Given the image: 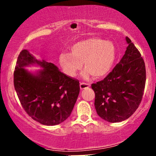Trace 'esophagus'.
I'll return each mask as SVG.
<instances>
[{"label":"esophagus","mask_w":156,"mask_h":156,"mask_svg":"<svg viewBox=\"0 0 156 156\" xmlns=\"http://www.w3.org/2000/svg\"><path fill=\"white\" fill-rule=\"evenodd\" d=\"M90 87V84L89 83H80V89H84L86 88H88Z\"/></svg>","instance_id":"1"}]
</instances>
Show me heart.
Returning <instances> with one entry per match:
<instances>
[{
	"mask_svg": "<svg viewBox=\"0 0 156 156\" xmlns=\"http://www.w3.org/2000/svg\"><path fill=\"white\" fill-rule=\"evenodd\" d=\"M70 53H61L58 57L60 66L69 77L76 76L84 64V78L91 75L100 78L108 74L116 58V48L112 42L98 38L78 41L69 48Z\"/></svg>",
	"mask_w": 156,
	"mask_h": 156,
	"instance_id": "b5f03b06",
	"label": "heart"
}]
</instances>
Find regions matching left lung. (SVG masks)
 I'll return each mask as SVG.
<instances>
[{
	"mask_svg": "<svg viewBox=\"0 0 156 156\" xmlns=\"http://www.w3.org/2000/svg\"><path fill=\"white\" fill-rule=\"evenodd\" d=\"M120 62L103 80L92 84L98 115L109 122L129 118L142 99L146 82L145 64L131 40Z\"/></svg>",
	"mask_w": 156,
	"mask_h": 156,
	"instance_id": "1",
	"label": "left lung"
}]
</instances>
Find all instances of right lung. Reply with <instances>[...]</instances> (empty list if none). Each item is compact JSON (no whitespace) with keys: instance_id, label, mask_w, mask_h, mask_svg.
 Segmentation results:
<instances>
[{"instance_id":"right-lung-1","label":"right lung","mask_w":156,"mask_h":156,"mask_svg":"<svg viewBox=\"0 0 156 156\" xmlns=\"http://www.w3.org/2000/svg\"><path fill=\"white\" fill-rule=\"evenodd\" d=\"M37 64L34 73L24 67ZM14 86L26 112L44 125L62 123L71 114L80 92L79 81L60 72L53 63L39 61L28 52L20 53L14 72Z\"/></svg>"}]
</instances>
